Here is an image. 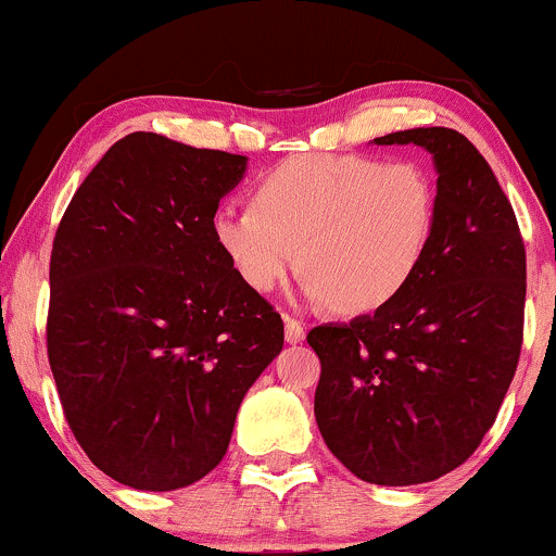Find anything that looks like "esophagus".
Listing matches in <instances>:
<instances>
[{
  "label": "esophagus",
  "instance_id": "1",
  "mask_svg": "<svg viewBox=\"0 0 556 556\" xmlns=\"http://www.w3.org/2000/svg\"><path fill=\"white\" fill-rule=\"evenodd\" d=\"M285 340L290 344H298V342L305 340L303 321H298L295 316H285Z\"/></svg>",
  "mask_w": 556,
  "mask_h": 556
}]
</instances>
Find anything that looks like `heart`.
<instances>
[{
	"mask_svg": "<svg viewBox=\"0 0 556 556\" xmlns=\"http://www.w3.org/2000/svg\"><path fill=\"white\" fill-rule=\"evenodd\" d=\"M433 225L437 190L418 164L303 154L266 172L251 206L216 208L212 235L251 290H277L303 261L311 298L368 314L410 285Z\"/></svg>",
	"mask_w": 556,
	"mask_h": 556,
	"instance_id": "heart-1",
	"label": "heart"
}]
</instances>
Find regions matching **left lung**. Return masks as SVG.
Instances as JSON below:
<instances>
[{
	"label": "left lung",
	"instance_id": "left-lung-1",
	"mask_svg": "<svg viewBox=\"0 0 556 556\" xmlns=\"http://www.w3.org/2000/svg\"><path fill=\"white\" fill-rule=\"evenodd\" d=\"M437 167V225L424 264L392 303L308 331L321 361L318 431L350 473L413 486L463 465L494 426L518 368L526 245L489 162L463 132L416 127Z\"/></svg>",
	"mask_w": 556,
	"mask_h": 556
}]
</instances>
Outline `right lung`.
<instances>
[{
	"instance_id": "obj_1",
	"label": "right lung",
	"mask_w": 556,
	"mask_h": 556,
	"mask_svg": "<svg viewBox=\"0 0 556 556\" xmlns=\"http://www.w3.org/2000/svg\"><path fill=\"white\" fill-rule=\"evenodd\" d=\"M245 164L130 132L56 227L49 366L83 452L125 486L175 491L212 473L242 397L285 344L282 316L212 235Z\"/></svg>"
}]
</instances>
